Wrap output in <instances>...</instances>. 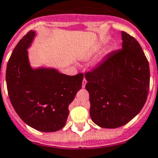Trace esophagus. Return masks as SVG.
<instances>
[{
  "instance_id": "34e87169",
  "label": "esophagus",
  "mask_w": 158,
  "mask_h": 158,
  "mask_svg": "<svg viewBox=\"0 0 158 158\" xmlns=\"http://www.w3.org/2000/svg\"><path fill=\"white\" fill-rule=\"evenodd\" d=\"M86 84H87V80H86V79H83V84H82V87H83V88H84L85 86H86Z\"/></svg>"
}]
</instances>
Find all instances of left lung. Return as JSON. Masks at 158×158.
<instances>
[{
    "mask_svg": "<svg viewBox=\"0 0 158 158\" xmlns=\"http://www.w3.org/2000/svg\"><path fill=\"white\" fill-rule=\"evenodd\" d=\"M122 40V49L85 74L90 118L102 128L128 123L141 111L149 94V66L142 47L125 31Z\"/></svg>",
    "mask_w": 158,
    "mask_h": 158,
    "instance_id": "8db88e82",
    "label": "left lung"
}]
</instances>
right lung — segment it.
Segmentation results:
<instances>
[{"instance_id": "1", "label": "right lung", "mask_w": 158, "mask_h": 158, "mask_svg": "<svg viewBox=\"0 0 158 158\" xmlns=\"http://www.w3.org/2000/svg\"><path fill=\"white\" fill-rule=\"evenodd\" d=\"M35 36L31 30L13 49L7 64V89L26 124L41 132H55L66 125L68 106L82 87L83 74L71 76L55 68H31L27 49Z\"/></svg>"}]
</instances>
